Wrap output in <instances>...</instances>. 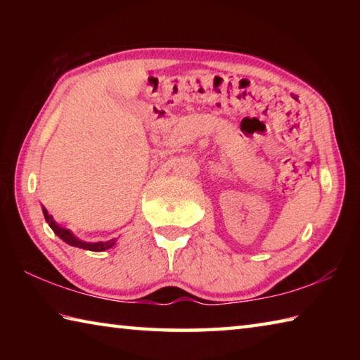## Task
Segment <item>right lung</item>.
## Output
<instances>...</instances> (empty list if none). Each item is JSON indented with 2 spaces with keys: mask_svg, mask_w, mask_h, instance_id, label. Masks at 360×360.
<instances>
[{
  "mask_svg": "<svg viewBox=\"0 0 360 360\" xmlns=\"http://www.w3.org/2000/svg\"><path fill=\"white\" fill-rule=\"evenodd\" d=\"M42 214H44L46 222L49 224V227L53 230V233H56L58 238H62L66 243V245H70V246H75V248H79V249H85V251L101 252V251H106V249H111L115 245V243H117V238H112V240H109V241H98V243L82 241V240H79L76 235H72L71 230L60 227V225L56 221H53V217L49 214L44 206H42Z\"/></svg>",
  "mask_w": 360,
  "mask_h": 360,
  "instance_id": "obj_1",
  "label": "right lung"
}]
</instances>
